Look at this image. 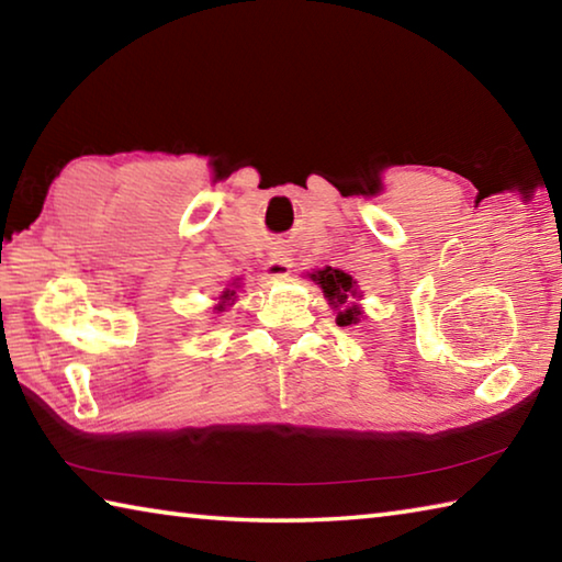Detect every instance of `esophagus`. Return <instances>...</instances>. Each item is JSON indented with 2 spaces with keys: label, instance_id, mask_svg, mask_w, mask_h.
I'll return each instance as SVG.
<instances>
[{
  "label": "esophagus",
  "instance_id": "34e87169",
  "mask_svg": "<svg viewBox=\"0 0 562 562\" xmlns=\"http://www.w3.org/2000/svg\"><path fill=\"white\" fill-rule=\"evenodd\" d=\"M292 262L284 250H272L268 262H265V278H284L290 272Z\"/></svg>",
  "mask_w": 562,
  "mask_h": 562
}]
</instances>
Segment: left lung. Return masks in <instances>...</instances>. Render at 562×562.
Instances as JSON below:
<instances>
[{"instance_id":"left-lung-1","label":"left lung","mask_w":562,"mask_h":562,"mask_svg":"<svg viewBox=\"0 0 562 562\" xmlns=\"http://www.w3.org/2000/svg\"><path fill=\"white\" fill-rule=\"evenodd\" d=\"M310 280L325 292L329 307L337 312L339 327L359 325V319L364 317V310H361L359 300L364 297V294L359 292V284L351 274H347L345 270L329 268L327 265V268L310 272Z\"/></svg>"}]
</instances>
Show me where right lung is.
<instances>
[{
	"mask_svg": "<svg viewBox=\"0 0 562 562\" xmlns=\"http://www.w3.org/2000/svg\"><path fill=\"white\" fill-rule=\"evenodd\" d=\"M235 288H237V284H235ZM217 300H221V302H217L213 310L215 312H225V307H231V304H235V290H225Z\"/></svg>",
	"mask_w": 562,
	"mask_h": 562,
	"instance_id": "add662e5",
	"label": "right lung"
}]
</instances>
